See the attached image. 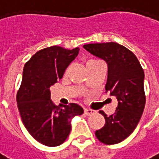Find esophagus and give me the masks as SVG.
I'll return each instance as SVG.
<instances>
[{"mask_svg": "<svg viewBox=\"0 0 159 159\" xmlns=\"http://www.w3.org/2000/svg\"><path fill=\"white\" fill-rule=\"evenodd\" d=\"M95 112L94 111L91 110V109H85L84 110V113L86 114V115H92V114H93Z\"/></svg>", "mask_w": 159, "mask_h": 159, "instance_id": "esophagus-1", "label": "esophagus"}]
</instances>
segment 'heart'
<instances>
[{
  "instance_id": "obj_1",
  "label": "heart",
  "mask_w": 159,
  "mask_h": 159,
  "mask_svg": "<svg viewBox=\"0 0 159 159\" xmlns=\"http://www.w3.org/2000/svg\"><path fill=\"white\" fill-rule=\"evenodd\" d=\"M93 60H95V59H92V60H89V61H93Z\"/></svg>"
}]
</instances>
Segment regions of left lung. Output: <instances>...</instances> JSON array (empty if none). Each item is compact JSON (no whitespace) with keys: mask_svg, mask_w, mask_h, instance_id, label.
I'll return each instance as SVG.
<instances>
[{"mask_svg":"<svg viewBox=\"0 0 159 159\" xmlns=\"http://www.w3.org/2000/svg\"><path fill=\"white\" fill-rule=\"evenodd\" d=\"M83 48L107 62L106 93L116 97L118 103L116 111L109 117L100 111L106 124L95 131V135L106 145L120 143L134 130L143 113L146 104L144 70L136 56L117 42L91 43Z\"/></svg>","mask_w":159,"mask_h":159,"instance_id":"8db88e82","label":"left lung"}]
</instances>
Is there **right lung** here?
Segmentation results:
<instances>
[{"label":"right lung","mask_w":159,"mask_h":159,"mask_svg":"<svg viewBox=\"0 0 159 159\" xmlns=\"http://www.w3.org/2000/svg\"><path fill=\"white\" fill-rule=\"evenodd\" d=\"M78 53L79 48L52 46L36 52L24 67L17 93L19 113L30 135L48 147L61 145L70 134L71 119L83 113L78 104L57 107L50 100V87L62 78Z\"/></svg>","instance_id":"1"}]
</instances>
